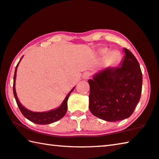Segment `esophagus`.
<instances>
[{
  "label": "esophagus",
  "mask_w": 159,
  "mask_h": 159,
  "mask_svg": "<svg viewBox=\"0 0 159 159\" xmlns=\"http://www.w3.org/2000/svg\"><path fill=\"white\" fill-rule=\"evenodd\" d=\"M90 76H91V74H90V72H84V74H83V78H84V79H85V80H87V79H88V78H89Z\"/></svg>",
  "instance_id": "obj_1"
}]
</instances>
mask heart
<instances>
[{"instance_id": "b5f03b06", "label": "heart", "mask_w": 159, "mask_h": 159, "mask_svg": "<svg viewBox=\"0 0 159 159\" xmlns=\"http://www.w3.org/2000/svg\"><path fill=\"white\" fill-rule=\"evenodd\" d=\"M101 55L104 57L108 56V61L110 62L111 64H115L117 62H118L120 60V54L118 53H117L116 51H112L109 53V51L108 49L104 48L103 50H101Z\"/></svg>"}]
</instances>
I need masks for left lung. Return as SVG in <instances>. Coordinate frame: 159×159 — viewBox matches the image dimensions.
<instances>
[{"label": "left lung", "instance_id": "obj_1", "mask_svg": "<svg viewBox=\"0 0 159 159\" xmlns=\"http://www.w3.org/2000/svg\"><path fill=\"white\" fill-rule=\"evenodd\" d=\"M120 67H106L88 82L89 110L93 116L108 122L129 118L141 97L142 73L137 58L124 48Z\"/></svg>", "mask_w": 159, "mask_h": 159}]
</instances>
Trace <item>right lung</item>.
Here are the masks:
<instances>
[{
	"label": "right lung",
	"instance_id": "right-lung-1",
	"mask_svg": "<svg viewBox=\"0 0 159 159\" xmlns=\"http://www.w3.org/2000/svg\"><path fill=\"white\" fill-rule=\"evenodd\" d=\"M18 64H19V62L17 63L16 68H15V75H14L13 93H14V96H15V100H16L18 107H19L21 113H22V115L24 116L26 118L28 119L29 120L32 122V123H36V124H39V125H47V124L53 123L54 122L58 121L60 119L63 118L64 116L66 115L67 109V99H68L70 93L73 91L75 88H73V89L70 91L68 94L67 95L66 98L64 99L63 102L62 103L61 106H59L58 108L54 109V110L49 111L48 112H32L30 110H27V108H25L24 106L20 103V102L17 98L16 92H15V78H16V72H17V68Z\"/></svg>",
	"mask_w": 159,
	"mask_h": 159
}]
</instances>
